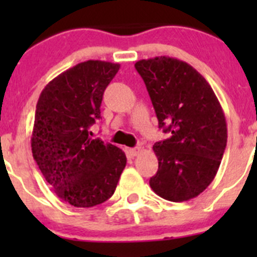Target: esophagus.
I'll list each match as a JSON object with an SVG mask.
<instances>
[{
	"mask_svg": "<svg viewBox=\"0 0 257 257\" xmlns=\"http://www.w3.org/2000/svg\"><path fill=\"white\" fill-rule=\"evenodd\" d=\"M128 152H129V155H131V157H137V155H139V153L142 152V147L131 148V149H129Z\"/></svg>",
	"mask_w": 257,
	"mask_h": 257,
	"instance_id": "obj_1",
	"label": "esophagus"
}]
</instances>
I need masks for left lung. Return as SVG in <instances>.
Segmentation results:
<instances>
[{"label":"left lung","instance_id":"1","mask_svg":"<svg viewBox=\"0 0 257 257\" xmlns=\"http://www.w3.org/2000/svg\"><path fill=\"white\" fill-rule=\"evenodd\" d=\"M136 69L159 128L172 134L153 145L159 168L150 188L165 200H190L214 180L226 148L221 105L206 79L186 62L162 56L138 61Z\"/></svg>","mask_w":257,"mask_h":257}]
</instances>
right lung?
Instances as JSON below:
<instances>
[{"instance_id":"right-lung-1","label":"right lung","mask_w":257,"mask_h":257,"mask_svg":"<svg viewBox=\"0 0 257 257\" xmlns=\"http://www.w3.org/2000/svg\"><path fill=\"white\" fill-rule=\"evenodd\" d=\"M119 68L103 61L78 63L52 79L36 105L33 158L57 196L76 208L107 201L125 168L123 150L89 137Z\"/></svg>"}]
</instances>
